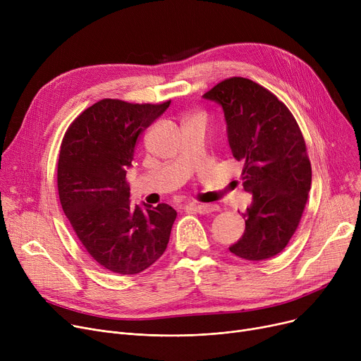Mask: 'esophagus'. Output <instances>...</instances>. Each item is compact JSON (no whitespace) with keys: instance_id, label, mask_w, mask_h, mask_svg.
<instances>
[{"instance_id":"esophagus-1","label":"esophagus","mask_w":361,"mask_h":361,"mask_svg":"<svg viewBox=\"0 0 361 361\" xmlns=\"http://www.w3.org/2000/svg\"><path fill=\"white\" fill-rule=\"evenodd\" d=\"M190 207H192L193 211H196L197 214H202V215H206V214H211V212L216 211V206L215 204H207V203L190 204Z\"/></svg>"}]
</instances>
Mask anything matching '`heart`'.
I'll list each match as a JSON object with an SVG mask.
<instances>
[{
	"label": "heart",
	"mask_w": 361,
	"mask_h": 361,
	"mask_svg": "<svg viewBox=\"0 0 361 361\" xmlns=\"http://www.w3.org/2000/svg\"><path fill=\"white\" fill-rule=\"evenodd\" d=\"M196 117H200V116H196Z\"/></svg>",
	"instance_id": "obj_1"
}]
</instances>
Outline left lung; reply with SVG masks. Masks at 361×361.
Listing matches in <instances>:
<instances>
[{"mask_svg":"<svg viewBox=\"0 0 361 361\" xmlns=\"http://www.w3.org/2000/svg\"><path fill=\"white\" fill-rule=\"evenodd\" d=\"M203 98L222 106L233 157L244 162L243 187L253 195L244 234L230 252L271 259L287 247L307 203L312 165L305 137L287 105L253 80L225 79Z\"/></svg>","mask_w":361,"mask_h":361,"instance_id":"obj_1","label":"left lung"}]
</instances>
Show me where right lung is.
I'll return each instance as SVG.
<instances>
[{"label": "right lung", "instance_id": "right-lung-1", "mask_svg": "<svg viewBox=\"0 0 361 361\" xmlns=\"http://www.w3.org/2000/svg\"><path fill=\"white\" fill-rule=\"evenodd\" d=\"M102 99L85 109L61 142L56 185L63 211L102 268L135 275L165 252L177 212L169 204L133 206L126 180L142 133L169 106Z\"/></svg>", "mask_w": 361, "mask_h": 361}]
</instances>
